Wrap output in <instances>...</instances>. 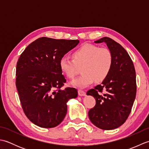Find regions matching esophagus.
I'll return each instance as SVG.
<instances>
[{"instance_id": "1", "label": "esophagus", "mask_w": 149, "mask_h": 149, "mask_svg": "<svg viewBox=\"0 0 149 149\" xmlns=\"http://www.w3.org/2000/svg\"><path fill=\"white\" fill-rule=\"evenodd\" d=\"M78 94L79 96H85L86 95V92L83 90H78Z\"/></svg>"}]
</instances>
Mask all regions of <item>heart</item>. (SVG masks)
Wrapping results in <instances>:
<instances>
[{
	"instance_id": "heart-1",
	"label": "heart",
	"mask_w": 149,
	"mask_h": 149,
	"mask_svg": "<svg viewBox=\"0 0 149 149\" xmlns=\"http://www.w3.org/2000/svg\"><path fill=\"white\" fill-rule=\"evenodd\" d=\"M72 59L64 56L60 59L59 67L68 79H73L82 67L83 75L72 82L75 87L84 88L92 84L104 81L108 76L113 66L111 52L106 47L84 44L73 52Z\"/></svg>"
}]
</instances>
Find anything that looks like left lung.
<instances>
[{
    "instance_id": "8db88e82",
    "label": "left lung",
    "mask_w": 149,
    "mask_h": 149,
    "mask_svg": "<svg viewBox=\"0 0 149 149\" xmlns=\"http://www.w3.org/2000/svg\"><path fill=\"white\" fill-rule=\"evenodd\" d=\"M95 43L106 44L112 53L113 66L102 84L87 91L96 100L88 116L96 127L112 130L122 125L131 111L136 93V72L130 56L118 43L108 37Z\"/></svg>"
}]
</instances>
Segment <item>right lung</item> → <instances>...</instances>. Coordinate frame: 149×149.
I'll use <instances>...</instances> for the list:
<instances>
[{
    "label": "right lung",
    "mask_w": 149,
    "mask_h": 149,
    "mask_svg": "<svg viewBox=\"0 0 149 149\" xmlns=\"http://www.w3.org/2000/svg\"><path fill=\"white\" fill-rule=\"evenodd\" d=\"M79 43L77 40L40 38L19 58L16 86L24 112L34 124L44 128L58 125L67 112L66 103L77 97L75 88L61 89L66 80L59 61Z\"/></svg>",
    "instance_id": "1"
}]
</instances>
